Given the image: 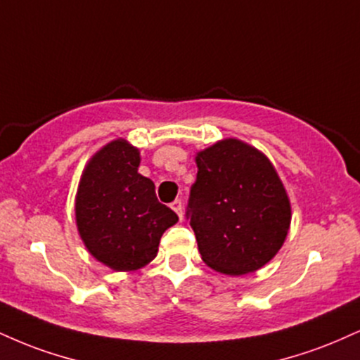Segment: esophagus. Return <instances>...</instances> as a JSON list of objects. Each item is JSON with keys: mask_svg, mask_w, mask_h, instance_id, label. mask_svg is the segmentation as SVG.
<instances>
[{"mask_svg": "<svg viewBox=\"0 0 360 360\" xmlns=\"http://www.w3.org/2000/svg\"><path fill=\"white\" fill-rule=\"evenodd\" d=\"M171 207H172V211H174V213L179 216V218H183V202H181L179 199L172 201L171 202Z\"/></svg>", "mask_w": 360, "mask_h": 360, "instance_id": "obj_1", "label": "esophagus"}]
</instances>
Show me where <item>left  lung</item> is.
Returning a JSON list of instances; mask_svg holds the SVG:
<instances>
[{
	"mask_svg": "<svg viewBox=\"0 0 360 360\" xmlns=\"http://www.w3.org/2000/svg\"><path fill=\"white\" fill-rule=\"evenodd\" d=\"M189 219L202 262L224 275H246L266 265L288 235L292 207L265 154L224 139L196 154Z\"/></svg>",
	"mask_w": 360,
	"mask_h": 360,
	"instance_id": "1",
	"label": "left lung"
}]
</instances>
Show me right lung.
I'll list each match as a JSON object with an SVG mask.
<instances>
[{"label":"right lung","instance_id":"add662e5","mask_svg":"<svg viewBox=\"0 0 360 360\" xmlns=\"http://www.w3.org/2000/svg\"><path fill=\"white\" fill-rule=\"evenodd\" d=\"M139 149L117 139L95 153L82 172L75 198L80 238L94 258L115 271L146 266L177 214L161 205L155 186L137 172Z\"/></svg>","mask_w":360,"mask_h":360}]
</instances>
